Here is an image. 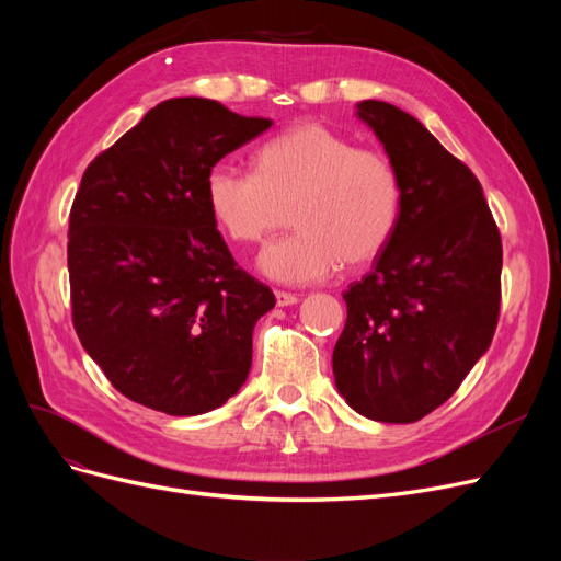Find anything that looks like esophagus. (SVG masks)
I'll return each mask as SVG.
<instances>
[{
  "label": "esophagus",
  "instance_id": "34e87169",
  "mask_svg": "<svg viewBox=\"0 0 561 561\" xmlns=\"http://www.w3.org/2000/svg\"><path fill=\"white\" fill-rule=\"evenodd\" d=\"M297 301H299V297H297V295L276 290V304H278V307H293V304H297Z\"/></svg>",
  "mask_w": 561,
  "mask_h": 561
}]
</instances>
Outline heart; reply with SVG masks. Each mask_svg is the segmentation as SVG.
Listing matches in <instances>:
<instances>
[{
    "instance_id": "1",
    "label": "heart",
    "mask_w": 561,
    "mask_h": 561,
    "mask_svg": "<svg viewBox=\"0 0 561 561\" xmlns=\"http://www.w3.org/2000/svg\"><path fill=\"white\" fill-rule=\"evenodd\" d=\"M210 215L231 241H264L290 208V236L268 243L257 266L264 276L304 285L339 264L377 260L400 222L402 184L379 151L358 149L320 122H301L264 140L252 173L215 163L206 175Z\"/></svg>"
}]
</instances>
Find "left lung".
Instances as JSON below:
<instances>
[{"mask_svg": "<svg viewBox=\"0 0 561 561\" xmlns=\"http://www.w3.org/2000/svg\"><path fill=\"white\" fill-rule=\"evenodd\" d=\"M355 114L396 165L402 208L375 268L344 293L334 383L371 421L414 423L456 393L494 339L501 233L478 178L419 118L381 100Z\"/></svg>", "mask_w": 561, "mask_h": 561, "instance_id": "left-lung-1", "label": "left lung"}]
</instances>
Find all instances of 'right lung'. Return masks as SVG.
I'll return each instance as SVG.
<instances>
[{"mask_svg": "<svg viewBox=\"0 0 561 561\" xmlns=\"http://www.w3.org/2000/svg\"><path fill=\"white\" fill-rule=\"evenodd\" d=\"M271 118L173 98L98 154L70 210L72 322L118 393L171 416L239 393L276 297L233 262L206 175Z\"/></svg>", "mask_w": 561, "mask_h": 561, "instance_id": "add662e5", "label": "right lung"}]
</instances>
